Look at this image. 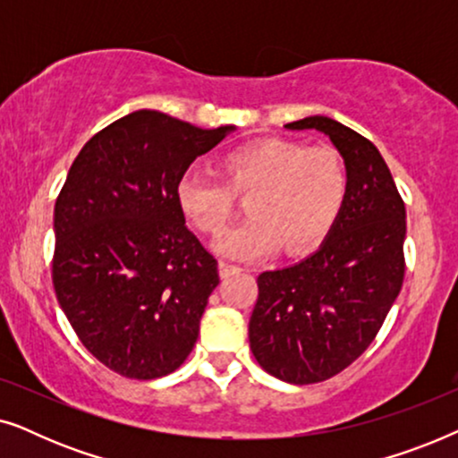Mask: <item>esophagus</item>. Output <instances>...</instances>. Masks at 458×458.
Returning <instances> with one entry per match:
<instances>
[{
  "label": "esophagus",
  "instance_id": "esophagus-1",
  "mask_svg": "<svg viewBox=\"0 0 458 458\" xmlns=\"http://www.w3.org/2000/svg\"><path fill=\"white\" fill-rule=\"evenodd\" d=\"M235 273H242V268L235 265H229V262H221V265H218V275H221V279H227Z\"/></svg>",
  "mask_w": 458,
  "mask_h": 458
}]
</instances>
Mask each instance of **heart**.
Returning a JSON list of instances; mask_svg holds the SVG:
<instances>
[{"label":"heart","instance_id":"obj_1","mask_svg":"<svg viewBox=\"0 0 458 458\" xmlns=\"http://www.w3.org/2000/svg\"><path fill=\"white\" fill-rule=\"evenodd\" d=\"M216 177L185 174L177 202L202 233L221 237L248 198L250 218L229 231L216 250L229 259L256 260L277 252L302 254L334 227L346 199L348 173L334 148H306L285 137H262L218 160Z\"/></svg>","mask_w":458,"mask_h":458}]
</instances>
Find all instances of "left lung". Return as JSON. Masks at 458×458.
Instances as JSON below:
<instances>
[{"label":"left lung","instance_id":"8db88e82","mask_svg":"<svg viewBox=\"0 0 458 458\" xmlns=\"http://www.w3.org/2000/svg\"><path fill=\"white\" fill-rule=\"evenodd\" d=\"M285 129L321 131L342 154L346 199L321 248L298 265L259 275L250 348L287 384L334 377L384 325L404 279L406 210L390 168L367 137L327 116Z\"/></svg>","mask_w":458,"mask_h":458}]
</instances>
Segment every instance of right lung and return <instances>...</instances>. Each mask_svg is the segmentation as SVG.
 I'll use <instances>...</instances> for the list:
<instances>
[{
	"instance_id": "right-lung-1",
	"label": "right lung",
	"mask_w": 458,
	"mask_h": 458,
	"mask_svg": "<svg viewBox=\"0 0 458 458\" xmlns=\"http://www.w3.org/2000/svg\"><path fill=\"white\" fill-rule=\"evenodd\" d=\"M233 129L137 110L93 135L68 171L54 290L81 344L123 377H165L198 340L218 265L185 227L177 185Z\"/></svg>"
}]
</instances>
